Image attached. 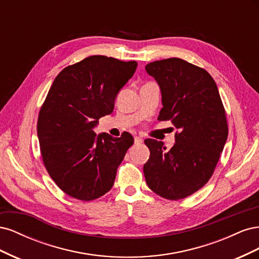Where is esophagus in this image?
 I'll list each match as a JSON object with an SVG mask.
<instances>
[{
	"instance_id": "34e87169",
	"label": "esophagus",
	"mask_w": 259,
	"mask_h": 259,
	"mask_svg": "<svg viewBox=\"0 0 259 259\" xmlns=\"http://www.w3.org/2000/svg\"><path fill=\"white\" fill-rule=\"evenodd\" d=\"M134 142H135V144L136 145H139V144H142L144 140L140 138V137H138V136H135V138H134Z\"/></svg>"
}]
</instances>
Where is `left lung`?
I'll return each mask as SVG.
<instances>
[{"label":"left lung","instance_id":"obj_1","mask_svg":"<svg viewBox=\"0 0 259 259\" xmlns=\"http://www.w3.org/2000/svg\"><path fill=\"white\" fill-rule=\"evenodd\" d=\"M146 71L158 82L162 105L158 120L179 130L166 150L162 142L146 139L150 158L144 165L148 187L168 200L189 197L214 173L228 137L221 95L213 77L180 58L156 60Z\"/></svg>","mask_w":259,"mask_h":259}]
</instances>
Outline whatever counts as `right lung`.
<instances>
[{
  "instance_id": "add662e5",
  "label": "right lung",
  "mask_w": 259,
  "mask_h": 259,
  "mask_svg": "<svg viewBox=\"0 0 259 259\" xmlns=\"http://www.w3.org/2000/svg\"><path fill=\"white\" fill-rule=\"evenodd\" d=\"M136 61L90 56L66 67L54 80L37 119L46 170L60 189L92 201L111 189L116 169L134 138H114L93 128L110 114L117 93L134 75Z\"/></svg>"
}]
</instances>
